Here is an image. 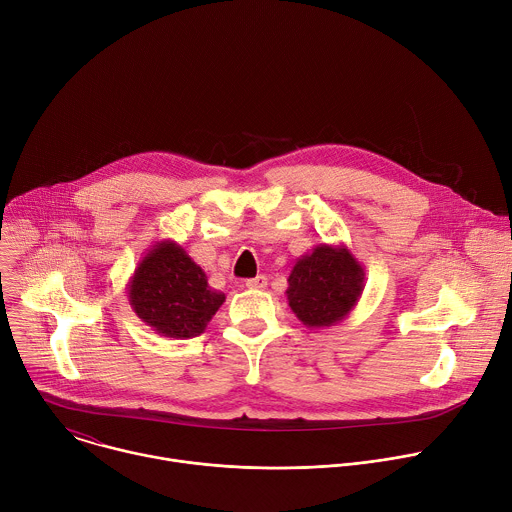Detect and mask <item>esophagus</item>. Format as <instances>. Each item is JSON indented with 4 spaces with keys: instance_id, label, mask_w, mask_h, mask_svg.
I'll list each match as a JSON object with an SVG mask.
<instances>
[{
    "instance_id": "1",
    "label": "esophagus",
    "mask_w": 512,
    "mask_h": 512,
    "mask_svg": "<svg viewBox=\"0 0 512 512\" xmlns=\"http://www.w3.org/2000/svg\"><path fill=\"white\" fill-rule=\"evenodd\" d=\"M245 285H247L249 289H265V287H267V277H265V275L251 277V279H247Z\"/></svg>"
}]
</instances>
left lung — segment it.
<instances>
[{"instance_id":"left-lung-1","label":"left lung","mask_w":512,"mask_h":512,"mask_svg":"<svg viewBox=\"0 0 512 512\" xmlns=\"http://www.w3.org/2000/svg\"><path fill=\"white\" fill-rule=\"evenodd\" d=\"M364 289V267L346 245H316L291 267L287 304L298 320L320 330L336 326L356 308Z\"/></svg>"}]
</instances>
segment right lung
Returning <instances> with one entry per match:
<instances>
[{
  "mask_svg": "<svg viewBox=\"0 0 512 512\" xmlns=\"http://www.w3.org/2000/svg\"><path fill=\"white\" fill-rule=\"evenodd\" d=\"M127 298L131 310L156 334L186 340L202 334L225 302L206 273L176 241H158L137 263Z\"/></svg>",
  "mask_w": 512,
  "mask_h": 512,
  "instance_id": "1",
  "label": "right lung"
}]
</instances>
